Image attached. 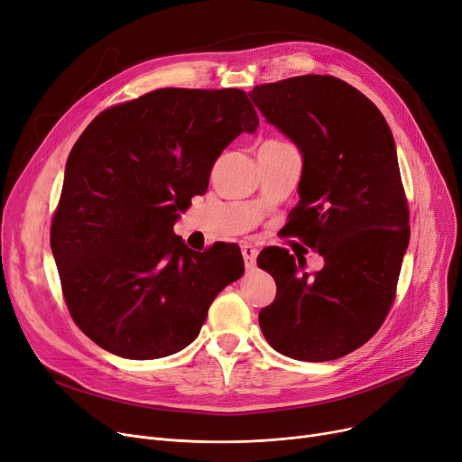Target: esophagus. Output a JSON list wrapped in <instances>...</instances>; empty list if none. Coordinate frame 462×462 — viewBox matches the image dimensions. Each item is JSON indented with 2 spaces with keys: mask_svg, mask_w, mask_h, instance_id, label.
Wrapping results in <instances>:
<instances>
[{
  "mask_svg": "<svg viewBox=\"0 0 462 462\" xmlns=\"http://www.w3.org/2000/svg\"><path fill=\"white\" fill-rule=\"evenodd\" d=\"M240 252H243L246 269H254L255 267V259H257V250L252 245H243V246H240Z\"/></svg>",
  "mask_w": 462,
  "mask_h": 462,
  "instance_id": "esophagus-1",
  "label": "esophagus"
}]
</instances>
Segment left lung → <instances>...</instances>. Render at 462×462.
I'll use <instances>...</instances> for the list:
<instances>
[{
	"label": "left lung",
	"instance_id": "obj_1",
	"mask_svg": "<svg viewBox=\"0 0 462 462\" xmlns=\"http://www.w3.org/2000/svg\"><path fill=\"white\" fill-rule=\"evenodd\" d=\"M254 105L302 156L299 203L285 233L323 255L314 276L288 250H263L257 265L276 282L259 312L263 337L297 361H333L383 323L410 243L397 148L378 106L328 75L255 86Z\"/></svg>",
	"mask_w": 462,
	"mask_h": 462
}]
</instances>
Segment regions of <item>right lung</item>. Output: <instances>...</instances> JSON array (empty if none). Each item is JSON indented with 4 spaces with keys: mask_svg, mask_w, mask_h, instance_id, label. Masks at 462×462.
<instances>
[{
    "mask_svg": "<svg viewBox=\"0 0 462 462\" xmlns=\"http://www.w3.org/2000/svg\"><path fill=\"white\" fill-rule=\"evenodd\" d=\"M257 125L236 88H162L84 129L65 165L51 246L65 304L88 338L135 361L197 338L245 261L224 243L193 252L172 226L207 191L224 148Z\"/></svg>",
    "mask_w": 462,
    "mask_h": 462,
    "instance_id": "add662e5",
    "label": "right lung"
}]
</instances>
